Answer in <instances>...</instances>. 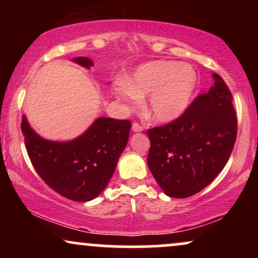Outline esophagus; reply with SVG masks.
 I'll return each instance as SVG.
<instances>
[{
	"label": "esophagus",
	"mask_w": 258,
	"mask_h": 258,
	"mask_svg": "<svg viewBox=\"0 0 258 258\" xmlns=\"http://www.w3.org/2000/svg\"><path fill=\"white\" fill-rule=\"evenodd\" d=\"M132 130L135 132H142L144 130V127L141 125V123H138V122H133V125H132Z\"/></svg>",
	"instance_id": "34e87169"
}]
</instances>
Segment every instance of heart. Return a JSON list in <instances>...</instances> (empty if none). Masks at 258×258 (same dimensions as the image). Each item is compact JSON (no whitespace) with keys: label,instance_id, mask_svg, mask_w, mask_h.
<instances>
[{"label":"heart","instance_id":"1","mask_svg":"<svg viewBox=\"0 0 258 258\" xmlns=\"http://www.w3.org/2000/svg\"><path fill=\"white\" fill-rule=\"evenodd\" d=\"M198 78L189 65L158 60L142 65L126 84H117L114 94L130 108L148 99V114L158 122L178 119L190 104Z\"/></svg>","mask_w":258,"mask_h":258}]
</instances>
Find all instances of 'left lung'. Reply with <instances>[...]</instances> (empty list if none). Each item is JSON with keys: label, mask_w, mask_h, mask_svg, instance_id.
<instances>
[{"label": "left lung", "mask_w": 258, "mask_h": 258, "mask_svg": "<svg viewBox=\"0 0 258 258\" xmlns=\"http://www.w3.org/2000/svg\"><path fill=\"white\" fill-rule=\"evenodd\" d=\"M214 86L199 94L178 119L147 131L148 166L164 193L191 197L214 180L234 148L238 121L233 97L218 74Z\"/></svg>", "instance_id": "8db88e82"}]
</instances>
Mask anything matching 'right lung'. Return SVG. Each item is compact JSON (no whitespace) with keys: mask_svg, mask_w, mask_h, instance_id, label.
Wrapping results in <instances>:
<instances>
[{"mask_svg":"<svg viewBox=\"0 0 258 258\" xmlns=\"http://www.w3.org/2000/svg\"><path fill=\"white\" fill-rule=\"evenodd\" d=\"M75 63L90 69L93 61L79 57ZM131 122L99 117L79 138L51 142L32 131L23 115L22 132L29 158L38 176L54 191L73 201H90L108 185L128 141Z\"/></svg>","mask_w":258,"mask_h":258,"instance_id":"right-lung-1","label":"right lung"}]
</instances>
